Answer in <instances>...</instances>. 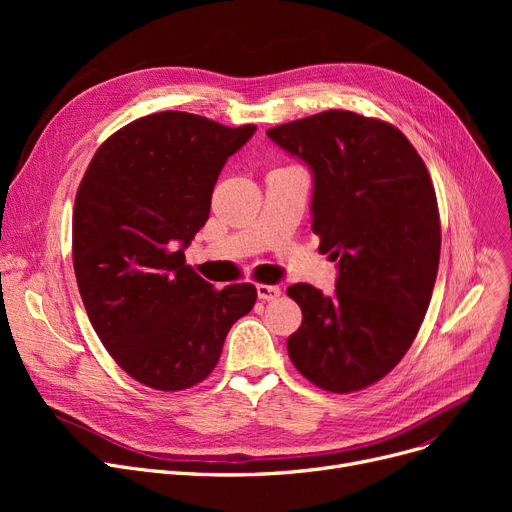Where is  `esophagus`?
I'll use <instances>...</instances> for the list:
<instances>
[{
	"mask_svg": "<svg viewBox=\"0 0 512 512\" xmlns=\"http://www.w3.org/2000/svg\"><path fill=\"white\" fill-rule=\"evenodd\" d=\"M282 290L278 286H270V284H259L257 286V297L263 301H276L280 299Z\"/></svg>",
	"mask_w": 512,
	"mask_h": 512,
	"instance_id": "obj_1",
	"label": "esophagus"
}]
</instances>
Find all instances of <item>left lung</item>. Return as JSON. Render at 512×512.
Instances as JSON below:
<instances>
[{
	"label": "left lung",
	"instance_id": "8db88e82",
	"mask_svg": "<svg viewBox=\"0 0 512 512\" xmlns=\"http://www.w3.org/2000/svg\"><path fill=\"white\" fill-rule=\"evenodd\" d=\"M313 176L311 228L336 261V292H286L303 324L286 346L307 380L353 392L396 367L432 299L440 213L423 159L392 124L330 110L267 130Z\"/></svg>",
	"mask_w": 512,
	"mask_h": 512
}]
</instances>
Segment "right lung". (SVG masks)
Listing matches in <instances>:
<instances>
[{
  "mask_svg": "<svg viewBox=\"0 0 512 512\" xmlns=\"http://www.w3.org/2000/svg\"><path fill=\"white\" fill-rule=\"evenodd\" d=\"M257 126L159 112L112 134L78 186L72 259L91 324L116 363L155 390H184L218 365L253 284L211 288L184 251L205 226L230 155Z\"/></svg>",
  "mask_w": 512,
  "mask_h": 512,
  "instance_id": "1",
  "label": "right lung"
}]
</instances>
